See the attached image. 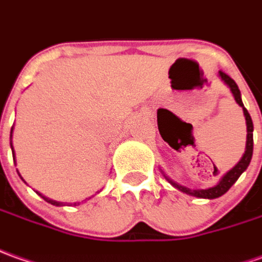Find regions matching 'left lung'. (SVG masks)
I'll list each match as a JSON object with an SVG mask.
<instances>
[{"label": "left lung", "mask_w": 262, "mask_h": 262, "mask_svg": "<svg viewBox=\"0 0 262 262\" xmlns=\"http://www.w3.org/2000/svg\"><path fill=\"white\" fill-rule=\"evenodd\" d=\"M220 74L221 80L229 87V90H231V93L234 96V99L235 101L243 107L244 110V116H245V122H247V146H245V154L243 155V158H241V161L236 163L234 168L228 170L225 175L221 178V181L215 186L212 188H208V189H189V188H185V186H181V185H178L176 182H173L172 179H169L168 176H165L166 179H168V182L170 185H173L176 189H179V191L185 192V193H188V195H192V196H196V198H206V199H215V198H220L222 196L225 192H228V189L234 185V183L238 181V178L241 176L245 169L248 168V165H250L251 158H252V149H254V139H252V132H254V124H252V120H251L250 113H248V110L244 107V103L241 100V92H239V89L236 86V83L234 80L229 77L228 74H225L224 71H220L218 73Z\"/></svg>", "instance_id": "left-lung-1"}]
</instances>
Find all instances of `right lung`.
<instances>
[{"label":"right lung","instance_id":"1","mask_svg":"<svg viewBox=\"0 0 262 262\" xmlns=\"http://www.w3.org/2000/svg\"><path fill=\"white\" fill-rule=\"evenodd\" d=\"M12 129H14V127H11V139H12ZM10 145H11L12 158H14V163H15V154H14V147H12V142H11V143H10ZM17 172H18V170H17ZM18 175H19V173H18ZM19 178H21V175H19ZM21 179H23V178H21ZM23 181H24V179H23ZM37 193H38V192H37ZM38 195H40V196H41V198L44 199V201H47V202H49V204H51V205H56V206H61V205H63V202H57V201H53V199L46 198V196H42L41 193H38ZM74 205H79V204H77V202H76V204H74Z\"/></svg>","mask_w":262,"mask_h":262}]
</instances>
